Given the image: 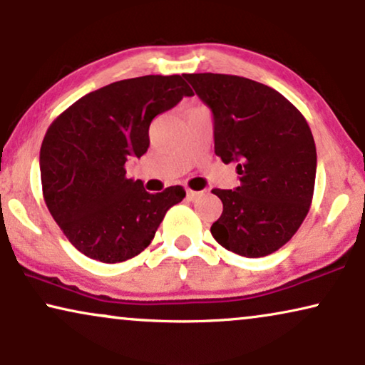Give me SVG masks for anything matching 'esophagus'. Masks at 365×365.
Segmentation results:
<instances>
[{"label":"esophagus","instance_id":"esophagus-1","mask_svg":"<svg viewBox=\"0 0 365 365\" xmlns=\"http://www.w3.org/2000/svg\"><path fill=\"white\" fill-rule=\"evenodd\" d=\"M200 193L202 192H195V190H190V188H188V190H187V198H188V200H195V198L200 197Z\"/></svg>","mask_w":365,"mask_h":365}]
</instances>
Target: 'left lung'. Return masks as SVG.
<instances>
[{
	"label": "left lung",
	"instance_id": "left-lung-1",
	"mask_svg": "<svg viewBox=\"0 0 365 365\" xmlns=\"http://www.w3.org/2000/svg\"><path fill=\"white\" fill-rule=\"evenodd\" d=\"M185 80L212 110L215 153L240 175L235 190H212L223 203L213 239L249 259L279 250L312 203L317 152L309 123L284 95L249 78L193 73Z\"/></svg>",
	"mask_w": 365,
	"mask_h": 365
}]
</instances>
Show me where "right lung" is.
<instances>
[{
  "label": "right lung",
  "instance_id": "right-lung-1",
  "mask_svg": "<svg viewBox=\"0 0 365 365\" xmlns=\"http://www.w3.org/2000/svg\"><path fill=\"white\" fill-rule=\"evenodd\" d=\"M192 95L180 75L130 78L81 96L50 125L40 150L43 197L81 254L103 264L132 259L183 200L180 185L148 193L126 178L125 163L148 150L155 116Z\"/></svg>",
  "mask_w": 365,
  "mask_h": 365
}]
</instances>
